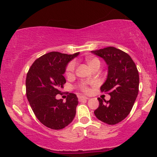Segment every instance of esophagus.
<instances>
[{
    "label": "esophagus",
    "instance_id": "obj_1",
    "mask_svg": "<svg viewBox=\"0 0 157 157\" xmlns=\"http://www.w3.org/2000/svg\"><path fill=\"white\" fill-rule=\"evenodd\" d=\"M78 99H79V101H83V100H89V97H85V96H79L78 97Z\"/></svg>",
    "mask_w": 157,
    "mask_h": 157
}]
</instances>
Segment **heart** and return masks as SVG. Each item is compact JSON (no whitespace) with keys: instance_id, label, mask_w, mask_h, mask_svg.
I'll return each instance as SVG.
<instances>
[{"instance_id":"obj_1","label":"heart","mask_w":157,"mask_h":157,"mask_svg":"<svg viewBox=\"0 0 157 157\" xmlns=\"http://www.w3.org/2000/svg\"><path fill=\"white\" fill-rule=\"evenodd\" d=\"M86 61H87V63L89 64V66H90V68H93L94 66H95L96 65H100V60L98 59L94 58V57H89V58L86 59ZM75 69V62H71V63L68 64V66H67V68H66V75L68 76H70L74 73ZM80 89L82 90V91H85V92H88L89 91V88L87 87L85 83H82L80 85Z\"/></svg>"}]
</instances>
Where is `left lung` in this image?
<instances>
[{
	"instance_id": "obj_1",
	"label": "left lung",
	"mask_w": 157,
	"mask_h": 157,
	"mask_svg": "<svg viewBox=\"0 0 157 157\" xmlns=\"http://www.w3.org/2000/svg\"><path fill=\"white\" fill-rule=\"evenodd\" d=\"M91 52L107 64V78L100 90L111 96L109 101L97 99L100 104L94 114L100 121L115 125L123 120L132 109L139 92L138 70L130 56L117 48L110 46Z\"/></svg>"
}]
</instances>
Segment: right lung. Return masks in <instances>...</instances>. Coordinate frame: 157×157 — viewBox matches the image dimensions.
I'll return each mask as SVG.
<instances>
[{
  "label": "right lung",
  "instance_id": "1",
  "mask_svg": "<svg viewBox=\"0 0 157 157\" xmlns=\"http://www.w3.org/2000/svg\"><path fill=\"white\" fill-rule=\"evenodd\" d=\"M80 52L67 55L52 52L37 59L26 75V97L36 117L45 126L59 130L71 123L76 114L78 99L70 93L66 102L57 100L66 82L63 76L68 63Z\"/></svg>",
  "mask_w": 157,
  "mask_h": 157
}]
</instances>
